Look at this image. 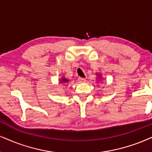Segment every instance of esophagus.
<instances>
[{
	"label": "esophagus",
	"instance_id": "obj_1",
	"mask_svg": "<svg viewBox=\"0 0 152 152\" xmlns=\"http://www.w3.org/2000/svg\"><path fill=\"white\" fill-rule=\"evenodd\" d=\"M78 83H86V80L83 78H78Z\"/></svg>",
	"mask_w": 152,
	"mask_h": 152
}]
</instances>
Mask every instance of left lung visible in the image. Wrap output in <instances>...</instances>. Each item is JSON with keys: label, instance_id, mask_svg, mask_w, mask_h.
Returning <instances> with one entry per match:
<instances>
[{"label": "left lung", "instance_id": "8db88e82", "mask_svg": "<svg viewBox=\"0 0 152 152\" xmlns=\"http://www.w3.org/2000/svg\"><path fill=\"white\" fill-rule=\"evenodd\" d=\"M96 75H97V77L96 78H98L99 80H100V79H102V75L100 74H97H97H96Z\"/></svg>", "mask_w": 152, "mask_h": 152}]
</instances>
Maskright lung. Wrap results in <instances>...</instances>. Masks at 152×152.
<instances>
[{"label":"right lung","instance_id":"add662e5","mask_svg":"<svg viewBox=\"0 0 152 152\" xmlns=\"http://www.w3.org/2000/svg\"><path fill=\"white\" fill-rule=\"evenodd\" d=\"M69 82V79L67 78L62 77V78H60V80H59V83L62 84V83H68Z\"/></svg>","mask_w":152,"mask_h":152}]
</instances>
